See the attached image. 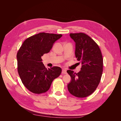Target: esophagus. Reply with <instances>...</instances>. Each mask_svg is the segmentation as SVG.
Here are the masks:
<instances>
[{
	"label": "esophagus",
	"mask_w": 121,
	"mask_h": 121,
	"mask_svg": "<svg viewBox=\"0 0 121 121\" xmlns=\"http://www.w3.org/2000/svg\"><path fill=\"white\" fill-rule=\"evenodd\" d=\"M62 74H67V69H62Z\"/></svg>",
	"instance_id": "obj_1"
}]
</instances>
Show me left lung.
Wrapping results in <instances>:
<instances>
[{
  "label": "left lung",
  "instance_id": "obj_1",
  "mask_svg": "<svg viewBox=\"0 0 121 121\" xmlns=\"http://www.w3.org/2000/svg\"><path fill=\"white\" fill-rule=\"evenodd\" d=\"M76 43L75 56L82 65L78 73L67 72L71 77L68 90L76 97L88 96L96 90L103 71V58L101 50L94 40L83 33H70Z\"/></svg>",
  "mask_w": 121,
  "mask_h": 121
}]
</instances>
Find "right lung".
I'll list each match as a JSON object with an SVG mask.
<instances>
[{
  "instance_id": "obj_1",
  "label": "right lung",
  "mask_w": 121,
  "mask_h": 121,
  "mask_svg": "<svg viewBox=\"0 0 121 121\" xmlns=\"http://www.w3.org/2000/svg\"><path fill=\"white\" fill-rule=\"evenodd\" d=\"M61 36V34L40 33L26 39L18 51L17 72L24 85L31 92H46L53 80L60 75V68L47 69L41 57L50 52L55 41Z\"/></svg>"
}]
</instances>
